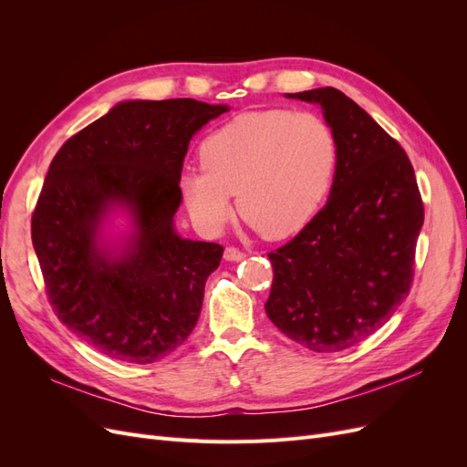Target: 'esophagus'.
<instances>
[{
    "label": "esophagus",
    "instance_id": "1",
    "mask_svg": "<svg viewBox=\"0 0 467 467\" xmlns=\"http://www.w3.org/2000/svg\"><path fill=\"white\" fill-rule=\"evenodd\" d=\"M245 257H247L245 253L242 249H237V247H225V251H223L225 261H244Z\"/></svg>",
    "mask_w": 467,
    "mask_h": 467
}]
</instances>
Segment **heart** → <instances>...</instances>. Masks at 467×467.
<instances>
[{"mask_svg": "<svg viewBox=\"0 0 467 467\" xmlns=\"http://www.w3.org/2000/svg\"><path fill=\"white\" fill-rule=\"evenodd\" d=\"M337 144L314 112L253 110L212 132L201 165L181 177L182 199L206 234L220 232L237 212L266 239L298 232L329 191Z\"/></svg>", "mask_w": 467, "mask_h": 467, "instance_id": "heart-1", "label": "heart"}]
</instances>
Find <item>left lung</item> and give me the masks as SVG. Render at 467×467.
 Wrapping results in <instances>:
<instances>
[{
    "instance_id": "1",
    "label": "left lung",
    "mask_w": 467,
    "mask_h": 467,
    "mask_svg": "<svg viewBox=\"0 0 467 467\" xmlns=\"http://www.w3.org/2000/svg\"><path fill=\"white\" fill-rule=\"evenodd\" d=\"M286 97L321 105L337 167L327 204L268 253L275 276L265 312L302 347L338 352L368 338L407 298L425 206L405 150L343 91Z\"/></svg>"
}]
</instances>
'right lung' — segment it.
<instances>
[{
  "label": "right lung",
  "instance_id": "obj_1",
  "mask_svg": "<svg viewBox=\"0 0 467 467\" xmlns=\"http://www.w3.org/2000/svg\"><path fill=\"white\" fill-rule=\"evenodd\" d=\"M225 110L194 99L120 103L54 155L33 212V245L56 316L109 358L161 360L199 321L223 247L181 239L173 216L191 138ZM115 202L137 223L119 260L94 244Z\"/></svg>",
  "mask_w": 467,
  "mask_h": 467
}]
</instances>
